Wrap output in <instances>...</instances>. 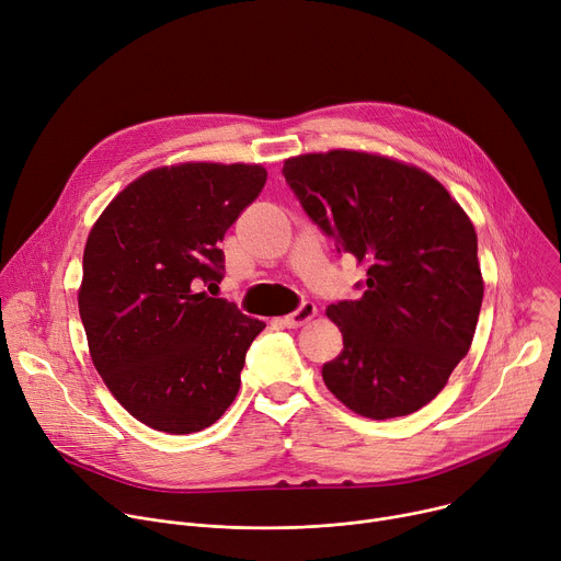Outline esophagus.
Here are the masks:
<instances>
[{"label": "esophagus", "instance_id": "34e87169", "mask_svg": "<svg viewBox=\"0 0 561 561\" xmlns=\"http://www.w3.org/2000/svg\"><path fill=\"white\" fill-rule=\"evenodd\" d=\"M316 316H318V307H316V304L304 301L295 313H290V316L284 318V324H286L288 329H299V327H304V324H309Z\"/></svg>", "mask_w": 561, "mask_h": 561}]
</instances>
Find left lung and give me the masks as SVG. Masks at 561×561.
<instances>
[{
    "instance_id": "8db88e82",
    "label": "left lung",
    "mask_w": 561,
    "mask_h": 561,
    "mask_svg": "<svg viewBox=\"0 0 561 561\" xmlns=\"http://www.w3.org/2000/svg\"><path fill=\"white\" fill-rule=\"evenodd\" d=\"M301 208L358 266V299L329 304L344 348L322 367L351 412L385 421L419 412L470 351L483 301L477 230L416 165L331 149L284 161Z\"/></svg>"
}]
</instances>
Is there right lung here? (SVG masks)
<instances>
[{"instance_id":"add662e5","label":"right lung","mask_w":561,"mask_h":561,"mask_svg":"<svg viewBox=\"0 0 561 561\" xmlns=\"http://www.w3.org/2000/svg\"><path fill=\"white\" fill-rule=\"evenodd\" d=\"M257 163L149 170L93 224L78 309L95 371L151 430L192 434L232 404L264 322L198 290L224 277L226 230L260 196Z\"/></svg>"}]
</instances>
